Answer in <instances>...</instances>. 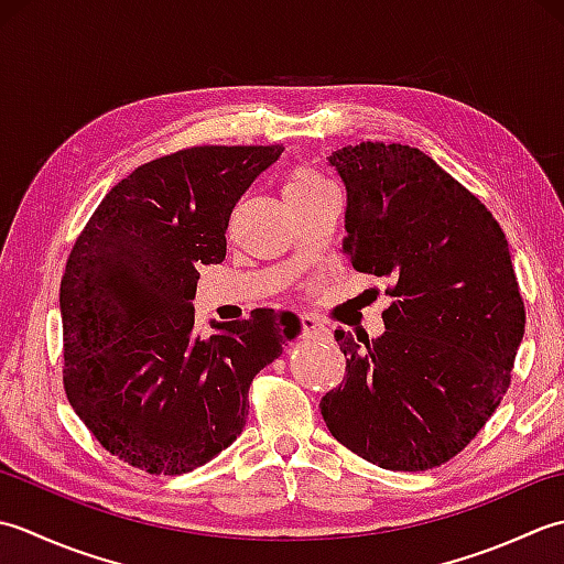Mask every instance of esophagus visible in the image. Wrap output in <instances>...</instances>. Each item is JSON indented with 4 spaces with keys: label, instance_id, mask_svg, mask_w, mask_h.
I'll use <instances>...</instances> for the list:
<instances>
[{
    "label": "esophagus",
    "instance_id": "1",
    "mask_svg": "<svg viewBox=\"0 0 564 564\" xmlns=\"http://www.w3.org/2000/svg\"><path fill=\"white\" fill-rule=\"evenodd\" d=\"M299 328H302V336H306V338L326 336V333H328V328L314 316H299Z\"/></svg>",
    "mask_w": 564,
    "mask_h": 564
}]
</instances>
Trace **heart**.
Returning a JSON list of instances; mask_svg holds the SVG:
<instances>
[{
  "label": "heart",
  "instance_id": "1",
  "mask_svg": "<svg viewBox=\"0 0 564 564\" xmlns=\"http://www.w3.org/2000/svg\"><path fill=\"white\" fill-rule=\"evenodd\" d=\"M324 187H330V182L324 175H318L316 170H308V167H296L284 182V194L286 199L292 202V199L308 197V194H316Z\"/></svg>",
  "mask_w": 564,
  "mask_h": 564
}]
</instances>
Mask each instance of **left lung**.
<instances>
[{
    "instance_id": "left-lung-1",
    "label": "left lung",
    "mask_w": 564,
    "mask_h": 564,
    "mask_svg": "<svg viewBox=\"0 0 564 564\" xmlns=\"http://www.w3.org/2000/svg\"><path fill=\"white\" fill-rule=\"evenodd\" d=\"M328 163L348 192L343 250L394 302L379 338L336 330L346 377L321 416L367 463L423 473L467 447L511 384L525 308L507 236L419 148L367 141Z\"/></svg>"
}]
</instances>
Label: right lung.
Segmentation results:
<instances>
[{
	"label": "right lung",
	"mask_w": 564,
	"mask_h": 564,
	"mask_svg": "<svg viewBox=\"0 0 564 564\" xmlns=\"http://www.w3.org/2000/svg\"><path fill=\"white\" fill-rule=\"evenodd\" d=\"M282 145H194L113 185L77 236L61 282L63 384L105 451L151 475H185L231 445L248 389L299 333L294 314L194 333L199 265L226 258L236 202Z\"/></svg>",
	"instance_id": "right-lung-1"
}]
</instances>
